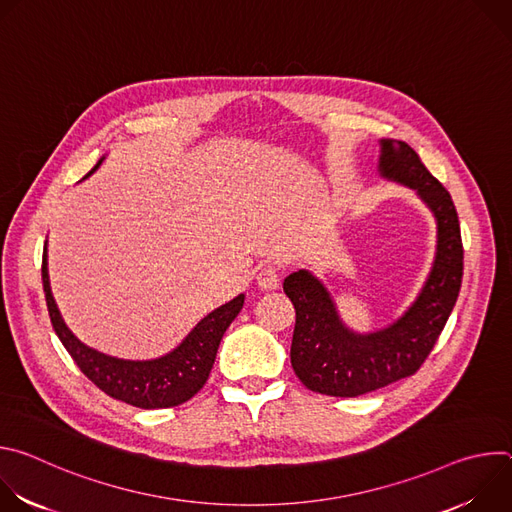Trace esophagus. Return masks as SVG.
Wrapping results in <instances>:
<instances>
[{"instance_id": "esophagus-1", "label": "esophagus", "mask_w": 512, "mask_h": 512, "mask_svg": "<svg viewBox=\"0 0 512 512\" xmlns=\"http://www.w3.org/2000/svg\"><path fill=\"white\" fill-rule=\"evenodd\" d=\"M257 285L263 289V291H271L279 285V273H277V267L267 263L259 269L257 273Z\"/></svg>"}]
</instances>
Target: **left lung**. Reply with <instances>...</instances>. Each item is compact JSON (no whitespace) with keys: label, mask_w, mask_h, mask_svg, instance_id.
Masks as SVG:
<instances>
[{"label":"left lung","mask_w":512,"mask_h":512,"mask_svg":"<svg viewBox=\"0 0 512 512\" xmlns=\"http://www.w3.org/2000/svg\"><path fill=\"white\" fill-rule=\"evenodd\" d=\"M379 145V176L411 188L431 210L437 227L435 257L403 316L364 334L344 324L328 287L310 269L285 277L283 291L296 308L291 367L310 391L330 397H358L417 373L440 338L462 285L464 249L450 192L405 141L381 139Z\"/></svg>","instance_id":"obj_1"}]
</instances>
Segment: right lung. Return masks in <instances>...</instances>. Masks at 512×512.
<instances>
[{"instance_id":"1","label":"right lung","mask_w":512,"mask_h":512,"mask_svg":"<svg viewBox=\"0 0 512 512\" xmlns=\"http://www.w3.org/2000/svg\"><path fill=\"white\" fill-rule=\"evenodd\" d=\"M103 160L105 156L85 178H89L103 164ZM46 245L48 241L44 243L42 255V283L50 322L72 360L77 362V367L101 391L139 409H166L186 403L204 387L216 358L218 344H221L231 322L239 316L245 304V294H239L231 302L204 316L188 332V336L164 356L150 360L117 358L87 346L66 326L50 289Z\"/></svg>"}]
</instances>
